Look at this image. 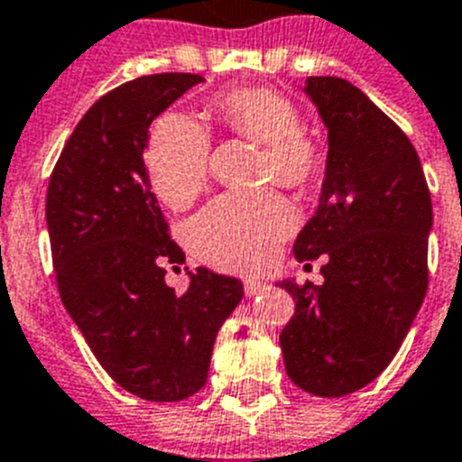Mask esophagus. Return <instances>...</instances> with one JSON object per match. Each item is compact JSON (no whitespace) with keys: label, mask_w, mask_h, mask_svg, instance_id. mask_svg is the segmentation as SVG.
Masks as SVG:
<instances>
[{"label":"esophagus","mask_w":462,"mask_h":462,"mask_svg":"<svg viewBox=\"0 0 462 462\" xmlns=\"http://www.w3.org/2000/svg\"><path fill=\"white\" fill-rule=\"evenodd\" d=\"M267 291V283L260 279H246L244 281V292H246V298H255L260 292Z\"/></svg>","instance_id":"obj_1"}]
</instances>
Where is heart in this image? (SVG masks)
<instances>
[{
    "label": "heart",
    "mask_w": 462,
    "mask_h": 462,
    "mask_svg": "<svg viewBox=\"0 0 462 462\" xmlns=\"http://www.w3.org/2000/svg\"><path fill=\"white\" fill-rule=\"evenodd\" d=\"M214 111L230 132L264 143L263 181L304 188L323 167L319 143L302 132L295 104L267 88H244L214 99ZM211 139L198 120L167 114L155 123L146 148L153 192L171 208H186L207 188ZM295 211L276 192L223 195L188 223V244L218 270L255 272L274 258L295 230Z\"/></svg>",
    "instance_id": "1"
}]
</instances>
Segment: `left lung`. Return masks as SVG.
<instances>
[{
    "instance_id": "left-lung-1",
    "label": "left lung",
    "mask_w": 462,
    "mask_h": 462,
    "mask_svg": "<svg viewBox=\"0 0 462 462\" xmlns=\"http://www.w3.org/2000/svg\"><path fill=\"white\" fill-rule=\"evenodd\" d=\"M304 92L328 127V162L292 254L300 263L323 255L326 281H281L295 314L279 342L295 386L342 398L386 370L419 314L432 204L416 148L360 88L309 76Z\"/></svg>"
}]
</instances>
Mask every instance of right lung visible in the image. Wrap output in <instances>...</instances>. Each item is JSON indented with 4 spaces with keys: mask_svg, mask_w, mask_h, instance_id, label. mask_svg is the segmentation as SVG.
Returning a JSON list of instances; mask_svg holds the SVG:
<instances>
[{
    "mask_svg": "<svg viewBox=\"0 0 462 462\" xmlns=\"http://www.w3.org/2000/svg\"><path fill=\"white\" fill-rule=\"evenodd\" d=\"M199 74H151L114 88L71 132L46 195L55 279L88 346L111 379L151 402L207 383L216 335L242 302L239 279L198 267L183 295L164 264L186 260L151 192L148 127Z\"/></svg>",
    "mask_w": 462,
    "mask_h": 462,
    "instance_id": "right-lung-1",
    "label": "right lung"
}]
</instances>
